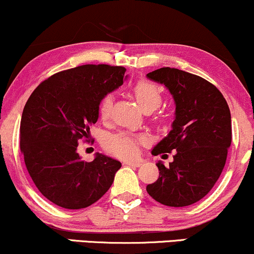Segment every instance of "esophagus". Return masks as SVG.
I'll return each mask as SVG.
<instances>
[{"mask_svg":"<svg viewBox=\"0 0 254 254\" xmlns=\"http://www.w3.org/2000/svg\"><path fill=\"white\" fill-rule=\"evenodd\" d=\"M123 164H124V165L136 166V168H138V166L141 165V161H137V160H124V161H123Z\"/></svg>","mask_w":254,"mask_h":254,"instance_id":"1","label":"esophagus"}]
</instances>
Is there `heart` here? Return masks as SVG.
Returning <instances> with one entry per match:
<instances>
[{
    "label": "heart",
    "mask_w": 254,
    "mask_h": 254,
    "mask_svg": "<svg viewBox=\"0 0 254 254\" xmlns=\"http://www.w3.org/2000/svg\"><path fill=\"white\" fill-rule=\"evenodd\" d=\"M133 96L137 104L141 106L144 112H153L160 106L163 101V91L155 83L147 79H141L136 82L131 88ZM113 107V96L107 94L99 102V116L102 121L110 118ZM142 138L125 135V133H116L107 135L104 138L102 146L111 154L119 158H135L138 154V144Z\"/></svg>",
    "instance_id": "heart-1"
}]
</instances>
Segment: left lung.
<instances>
[{
    "instance_id": "left-lung-1",
    "label": "left lung",
    "mask_w": 254,
    "mask_h": 254,
    "mask_svg": "<svg viewBox=\"0 0 254 254\" xmlns=\"http://www.w3.org/2000/svg\"><path fill=\"white\" fill-rule=\"evenodd\" d=\"M150 80L164 84L175 100L171 131L152 150L171 153L169 166L158 161L159 178L147 193L171 207L193 205L205 196L221 176L231 143L230 110L212 83L178 68L149 72Z\"/></svg>"
}]
</instances>
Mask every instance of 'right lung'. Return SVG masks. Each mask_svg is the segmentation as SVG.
<instances>
[{"label": "right lung", "mask_w": 254, "mask_h": 254, "mask_svg": "<svg viewBox=\"0 0 254 254\" xmlns=\"http://www.w3.org/2000/svg\"><path fill=\"white\" fill-rule=\"evenodd\" d=\"M122 66L82 65L50 76L33 90L20 123V149L33 183L53 204L79 210L112 186L122 164L96 153L90 163L77 152L99 118V102L123 84Z\"/></svg>", "instance_id": "1"}]
</instances>
